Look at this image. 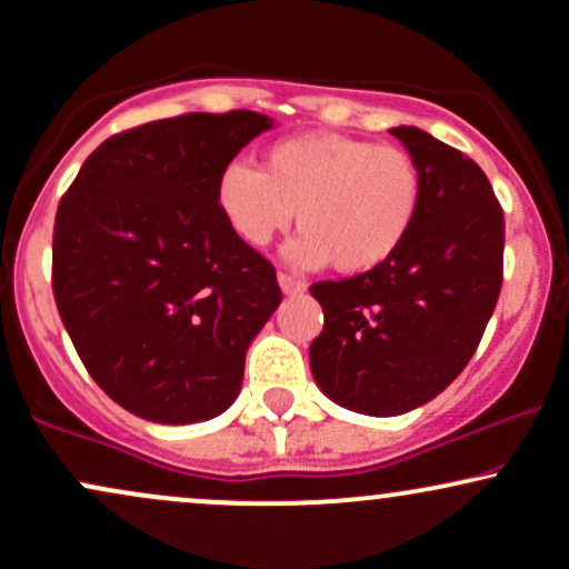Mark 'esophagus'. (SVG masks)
<instances>
[{
	"label": "esophagus",
	"instance_id": "34e87169",
	"mask_svg": "<svg viewBox=\"0 0 569 569\" xmlns=\"http://www.w3.org/2000/svg\"><path fill=\"white\" fill-rule=\"evenodd\" d=\"M278 283H280V289H283V293H302L307 289L305 280L293 278V276H289V272H280Z\"/></svg>",
	"mask_w": 569,
	"mask_h": 569
}]
</instances>
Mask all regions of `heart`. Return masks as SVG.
Here are the masks:
<instances>
[{
	"label": "heart",
	"instance_id": "obj_1",
	"mask_svg": "<svg viewBox=\"0 0 569 569\" xmlns=\"http://www.w3.org/2000/svg\"><path fill=\"white\" fill-rule=\"evenodd\" d=\"M422 202L426 176L407 149L339 133L276 141L262 171L232 160L217 181L221 217L243 243H272L297 211L302 232L289 246L291 262H331L345 276L388 264L415 232Z\"/></svg>",
	"mask_w": 569,
	"mask_h": 569
}]
</instances>
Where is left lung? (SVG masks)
I'll list each match as a JSON object with an SVG mask.
<instances>
[{
  "mask_svg": "<svg viewBox=\"0 0 569 569\" xmlns=\"http://www.w3.org/2000/svg\"><path fill=\"white\" fill-rule=\"evenodd\" d=\"M390 133L426 176L415 232L388 264L310 286L323 307L312 377L371 417L422 407L466 369L498 305L506 243L500 202L471 158L415 126Z\"/></svg>",
  "mask_w": 569,
  "mask_h": 569,
  "instance_id": "left-lung-1",
  "label": "left lung"
}]
</instances>
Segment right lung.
Masks as SVG:
<instances>
[{"label": "right lung", "instance_id": "add662e5", "mask_svg": "<svg viewBox=\"0 0 569 569\" xmlns=\"http://www.w3.org/2000/svg\"><path fill=\"white\" fill-rule=\"evenodd\" d=\"M270 128L248 109L147 122L103 141L58 202V312L98 388L130 415L189 426L240 393L248 345L283 293L221 217L217 181Z\"/></svg>", "mask_w": 569, "mask_h": 569}]
</instances>
